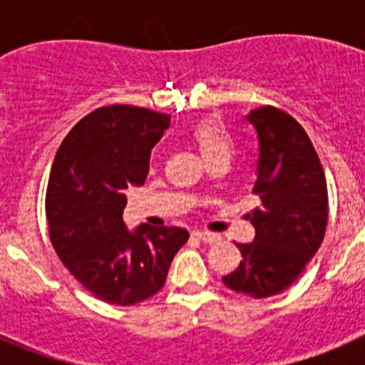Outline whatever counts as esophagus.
Listing matches in <instances>:
<instances>
[{
	"label": "esophagus",
	"instance_id": "1",
	"mask_svg": "<svg viewBox=\"0 0 365 365\" xmlns=\"http://www.w3.org/2000/svg\"><path fill=\"white\" fill-rule=\"evenodd\" d=\"M193 237H197V240H201L202 243L206 245H214L221 240L217 234H212V232H199V230L193 232Z\"/></svg>",
	"mask_w": 365,
	"mask_h": 365
}]
</instances>
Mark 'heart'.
Instances as JSON below:
<instances>
[{"instance_id": "obj_1", "label": "heart", "mask_w": 365, "mask_h": 365, "mask_svg": "<svg viewBox=\"0 0 365 365\" xmlns=\"http://www.w3.org/2000/svg\"><path fill=\"white\" fill-rule=\"evenodd\" d=\"M192 140L197 146L199 153L205 163L214 159H230L234 151V140H232L228 130L222 125L221 120L208 118L199 122L192 131Z\"/></svg>"}]
</instances>
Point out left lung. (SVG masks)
<instances>
[{"instance_id": "obj_1", "label": "left lung", "mask_w": 365, "mask_h": 365, "mask_svg": "<svg viewBox=\"0 0 365 365\" xmlns=\"http://www.w3.org/2000/svg\"><path fill=\"white\" fill-rule=\"evenodd\" d=\"M259 140L257 208L247 214L256 237L237 243L243 261L222 278L237 294L269 298L302 276L320 248L327 227V182L311 138L302 125L272 106L248 115Z\"/></svg>"}]
</instances>
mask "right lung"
<instances>
[{"label":"right lung","instance_id":"obj_1","mask_svg":"<svg viewBox=\"0 0 365 365\" xmlns=\"http://www.w3.org/2000/svg\"><path fill=\"white\" fill-rule=\"evenodd\" d=\"M170 117L135 106L89 113L58 148L45 195L51 243L87 291L113 305H135L163 289L190 234L140 225L128 230L125 190L143 186L150 155Z\"/></svg>","mask_w":365,"mask_h":365}]
</instances>
